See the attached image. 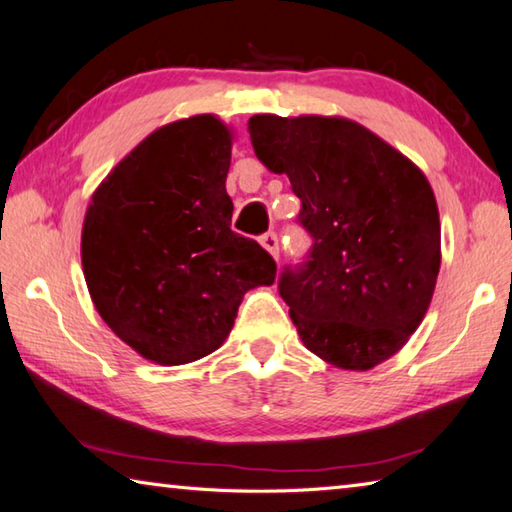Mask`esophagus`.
Here are the masks:
<instances>
[{"mask_svg":"<svg viewBox=\"0 0 512 512\" xmlns=\"http://www.w3.org/2000/svg\"><path fill=\"white\" fill-rule=\"evenodd\" d=\"M259 244H262L273 257L280 255V239H277V232H264V235L259 237Z\"/></svg>","mask_w":512,"mask_h":512,"instance_id":"esophagus-1","label":"esophagus"}]
</instances>
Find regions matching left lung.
<instances>
[{"mask_svg": "<svg viewBox=\"0 0 512 512\" xmlns=\"http://www.w3.org/2000/svg\"><path fill=\"white\" fill-rule=\"evenodd\" d=\"M268 170L286 174L311 237L277 291L304 347L342 369L401 349L430 306L441 266L434 192L401 152L345 118L248 120Z\"/></svg>", "mask_w": 512, "mask_h": 512, "instance_id": "8db88e82", "label": "left lung"}]
</instances>
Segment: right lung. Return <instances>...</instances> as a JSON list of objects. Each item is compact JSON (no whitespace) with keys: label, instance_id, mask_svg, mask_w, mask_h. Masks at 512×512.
<instances>
[{"label":"right lung","instance_id":"add662e5","mask_svg":"<svg viewBox=\"0 0 512 512\" xmlns=\"http://www.w3.org/2000/svg\"><path fill=\"white\" fill-rule=\"evenodd\" d=\"M230 134L203 114L156 129L91 197L82 268L100 318L143 358L185 365L221 347L248 288L277 264L230 228Z\"/></svg>","mask_w":512,"mask_h":512}]
</instances>
